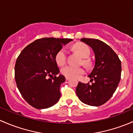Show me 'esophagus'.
<instances>
[{
    "label": "esophagus",
    "mask_w": 133,
    "mask_h": 133,
    "mask_svg": "<svg viewBox=\"0 0 133 133\" xmlns=\"http://www.w3.org/2000/svg\"><path fill=\"white\" fill-rule=\"evenodd\" d=\"M70 79V78L69 77H66V81H68Z\"/></svg>",
    "instance_id": "obj_1"
}]
</instances>
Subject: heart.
Masks as SVG:
<instances>
[{"label": "heart", "instance_id": "b5f03b06", "mask_svg": "<svg viewBox=\"0 0 133 133\" xmlns=\"http://www.w3.org/2000/svg\"><path fill=\"white\" fill-rule=\"evenodd\" d=\"M74 50L83 59L88 58L90 55V49L84 44H82V43L76 44L74 46ZM66 51L64 48H63L57 52L56 55V61L57 65H60V66L63 65L66 62ZM84 63H87V62L84 61ZM61 71L63 75L70 78L77 77L84 73V70H83V68L69 66V65L63 67Z\"/></svg>", "mask_w": 133, "mask_h": 133}]
</instances>
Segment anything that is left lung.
<instances>
[{
  "instance_id": "obj_1",
  "label": "left lung",
  "mask_w": 133,
  "mask_h": 133,
  "mask_svg": "<svg viewBox=\"0 0 133 133\" xmlns=\"http://www.w3.org/2000/svg\"><path fill=\"white\" fill-rule=\"evenodd\" d=\"M81 42L92 49L95 66L88 77L92 84L78 83L76 94L81 102L92 106L104 104L112 97L121 77V61L106 43L97 39L82 38Z\"/></svg>"
}]
</instances>
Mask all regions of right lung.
Segmentation results:
<instances>
[{"label": "right lung", "instance_id": "add662e5", "mask_svg": "<svg viewBox=\"0 0 133 133\" xmlns=\"http://www.w3.org/2000/svg\"><path fill=\"white\" fill-rule=\"evenodd\" d=\"M72 39H38L23 49L16 59L15 77L23 98L32 107L42 109L54 106L61 97L59 88L65 81L59 74L56 55ZM49 78H48V77Z\"/></svg>", "mask_w": 133, "mask_h": 133}]
</instances>
